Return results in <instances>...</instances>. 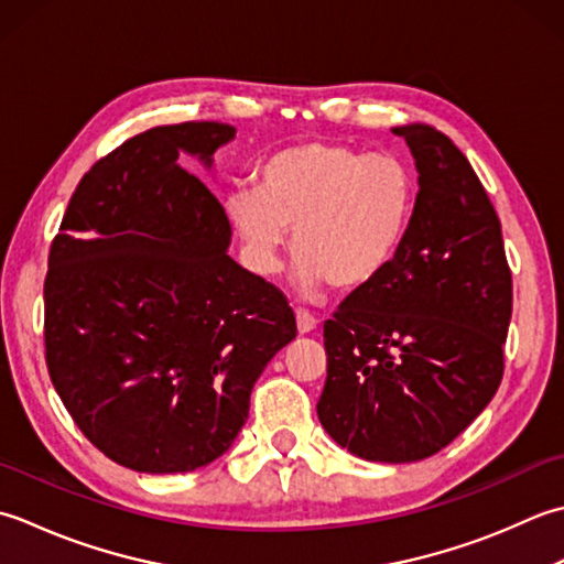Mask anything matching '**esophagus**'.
Here are the masks:
<instances>
[{
    "label": "esophagus",
    "mask_w": 564,
    "mask_h": 564,
    "mask_svg": "<svg viewBox=\"0 0 564 564\" xmlns=\"http://www.w3.org/2000/svg\"><path fill=\"white\" fill-rule=\"evenodd\" d=\"M316 324H318V321L312 314L304 312V308H296V328H299V333H302V336L312 333L316 328Z\"/></svg>",
    "instance_id": "esophagus-1"
}]
</instances>
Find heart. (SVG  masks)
Instances as JSON below:
<instances>
[{
  "instance_id": "1",
  "label": "heart",
  "mask_w": 564,
  "mask_h": 564,
  "mask_svg": "<svg viewBox=\"0 0 564 564\" xmlns=\"http://www.w3.org/2000/svg\"><path fill=\"white\" fill-rule=\"evenodd\" d=\"M416 204L419 177L404 158L306 141L272 153L258 189L228 194L226 212L260 274L280 272L294 231L296 280L314 292L328 280L338 290L375 282L404 248Z\"/></svg>"
}]
</instances>
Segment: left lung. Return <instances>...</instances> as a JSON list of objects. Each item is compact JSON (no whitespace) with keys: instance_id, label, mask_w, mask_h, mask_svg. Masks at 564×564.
<instances>
[{"instance_id":"1","label":"left lung","mask_w":564,"mask_h":564,"mask_svg":"<svg viewBox=\"0 0 564 564\" xmlns=\"http://www.w3.org/2000/svg\"><path fill=\"white\" fill-rule=\"evenodd\" d=\"M419 172L397 260L324 324L321 426L370 463H416L497 394L511 321L499 216L459 148L429 123L394 126Z\"/></svg>"}]
</instances>
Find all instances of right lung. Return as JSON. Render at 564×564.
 I'll list each match as a JSON object with an SVG mask.
<instances>
[{
    "instance_id": "obj_1",
    "label": "right lung",
    "mask_w": 564,
    "mask_h": 564,
    "mask_svg": "<svg viewBox=\"0 0 564 564\" xmlns=\"http://www.w3.org/2000/svg\"><path fill=\"white\" fill-rule=\"evenodd\" d=\"M231 123L133 135L79 180L45 278V360L91 445L135 473L221 457L252 384L296 336L280 290L228 256L231 224L180 153L212 170Z\"/></svg>"
}]
</instances>
